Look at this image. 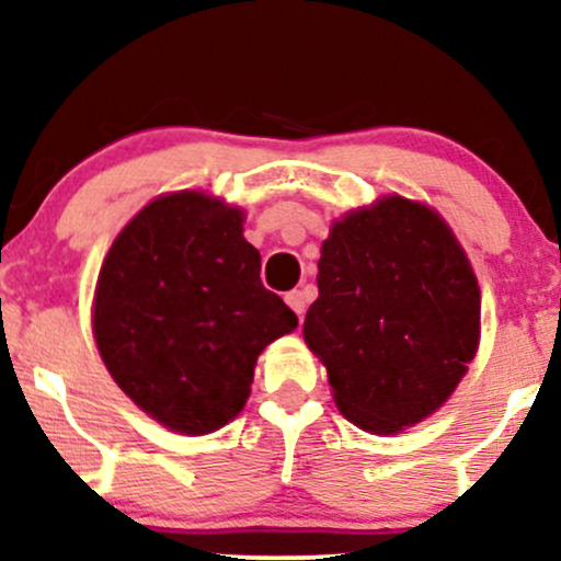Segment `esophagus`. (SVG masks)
<instances>
[{
    "label": "esophagus",
    "mask_w": 561,
    "mask_h": 561,
    "mask_svg": "<svg viewBox=\"0 0 561 561\" xmlns=\"http://www.w3.org/2000/svg\"><path fill=\"white\" fill-rule=\"evenodd\" d=\"M285 300L287 306L298 313V319H302V313H306V293H302V289H293V293L285 295Z\"/></svg>",
    "instance_id": "34e87169"
}]
</instances>
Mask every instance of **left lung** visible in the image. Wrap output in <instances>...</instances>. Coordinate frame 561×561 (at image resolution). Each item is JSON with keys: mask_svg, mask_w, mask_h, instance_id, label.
<instances>
[{"mask_svg": "<svg viewBox=\"0 0 561 561\" xmlns=\"http://www.w3.org/2000/svg\"><path fill=\"white\" fill-rule=\"evenodd\" d=\"M302 324L345 420L390 435L440 409L480 340V287L427 205L398 195L347 214L321 244Z\"/></svg>", "mask_w": 561, "mask_h": 561, "instance_id": "8db88e82", "label": "left lung"}]
</instances>
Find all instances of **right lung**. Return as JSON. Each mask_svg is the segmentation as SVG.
I'll list each match as a JSON object with an SVG mask.
<instances>
[{
  "label": "right lung",
  "mask_w": 561,
  "mask_h": 561,
  "mask_svg": "<svg viewBox=\"0 0 561 561\" xmlns=\"http://www.w3.org/2000/svg\"><path fill=\"white\" fill-rule=\"evenodd\" d=\"M298 327L261 282L242 210L203 192L152 199L115 237L94 295V340L118 388L186 435L242 411L259 353Z\"/></svg>",
  "instance_id": "1"
}]
</instances>
